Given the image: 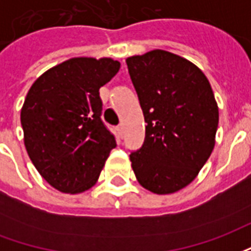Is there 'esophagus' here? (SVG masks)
Here are the masks:
<instances>
[{"mask_svg": "<svg viewBox=\"0 0 251 251\" xmlns=\"http://www.w3.org/2000/svg\"><path fill=\"white\" fill-rule=\"evenodd\" d=\"M117 130H118V133H120L121 137L124 136V125H122V124H121V125L117 127Z\"/></svg>", "mask_w": 251, "mask_h": 251, "instance_id": "obj_1", "label": "esophagus"}]
</instances>
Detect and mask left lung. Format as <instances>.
Returning <instances> with one entry per match:
<instances>
[{
  "label": "left lung",
  "mask_w": 251,
  "mask_h": 251,
  "mask_svg": "<svg viewBox=\"0 0 251 251\" xmlns=\"http://www.w3.org/2000/svg\"><path fill=\"white\" fill-rule=\"evenodd\" d=\"M126 64L147 122L131 168L153 194L177 192L198 176L215 145L219 110L210 82L194 63L163 50L127 57Z\"/></svg>",
  "instance_id": "1"
}]
</instances>
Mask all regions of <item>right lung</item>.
I'll use <instances>...</instances> for the list:
<instances>
[{
	"instance_id": "obj_1",
	"label": "right lung",
	"mask_w": 251,
	"mask_h": 251,
	"mask_svg": "<svg viewBox=\"0 0 251 251\" xmlns=\"http://www.w3.org/2000/svg\"><path fill=\"white\" fill-rule=\"evenodd\" d=\"M110 57H72L32 84L21 109L24 144L47 183L80 194L98 180L115 137L100 120L99 88L120 71Z\"/></svg>"
}]
</instances>
